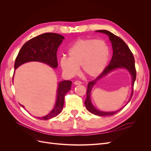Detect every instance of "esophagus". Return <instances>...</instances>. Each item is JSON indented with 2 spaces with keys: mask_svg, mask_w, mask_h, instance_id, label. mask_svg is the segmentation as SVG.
Returning a JSON list of instances; mask_svg holds the SVG:
<instances>
[{
  "mask_svg": "<svg viewBox=\"0 0 151 151\" xmlns=\"http://www.w3.org/2000/svg\"><path fill=\"white\" fill-rule=\"evenodd\" d=\"M82 84V83L81 81H76L75 82H74V84L75 85H79V84Z\"/></svg>",
  "mask_w": 151,
  "mask_h": 151,
  "instance_id": "34e87169",
  "label": "esophagus"
}]
</instances>
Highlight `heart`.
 Segmentation results:
<instances>
[{"label": "heart", "mask_w": 151, "mask_h": 151, "mask_svg": "<svg viewBox=\"0 0 151 151\" xmlns=\"http://www.w3.org/2000/svg\"><path fill=\"white\" fill-rule=\"evenodd\" d=\"M109 55L108 45L103 40H79L68 49V58H60V64L62 70L69 76H76L81 66L86 76L96 77L105 69Z\"/></svg>", "instance_id": "obj_1"}]
</instances>
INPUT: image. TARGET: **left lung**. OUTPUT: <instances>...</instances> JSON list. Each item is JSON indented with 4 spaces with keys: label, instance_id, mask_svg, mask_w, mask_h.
Here are the masks:
<instances>
[{
    "label": "left lung",
    "instance_id": "1",
    "mask_svg": "<svg viewBox=\"0 0 151 151\" xmlns=\"http://www.w3.org/2000/svg\"><path fill=\"white\" fill-rule=\"evenodd\" d=\"M96 32H99V33H102L106 34L108 36L109 39L110 40L112 45L113 48V56L112 58L109 62V65L105 68L104 71L100 74L97 78H96L94 80L89 82L88 85V89H87V97L84 104L88 110L94 115L101 116H111L113 115L120 111V110L126 106V104L121 109H118L115 111H100L96 108L91 103V93L92 91L94 86L96 84L97 82L102 79L103 77L106 76L109 74V72L116 69V68H125L132 76V93L129 99V101L127 104L129 103L130 101V99L132 97L134 92V85L135 81L136 79V70L135 67V59L134 57L133 54L130 51V48L127 46V45L124 42L122 39L120 37L114 35L111 33L110 31L107 30H98Z\"/></svg>",
    "mask_w": 151,
    "mask_h": 151
}]
</instances>
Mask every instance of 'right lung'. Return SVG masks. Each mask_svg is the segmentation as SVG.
Masks as SVG:
<instances>
[{"instance_id":"right-lung-1","label":"right lung","mask_w":151,"mask_h":151,"mask_svg":"<svg viewBox=\"0 0 151 151\" xmlns=\"http://www.w3.org/2000/svg\"><path fill=\"white\" fill-rule=\"evenodd\" d=\"M64 37L53 33H47L36 36L28 41L21 48L16 58L14 69L29 62H39L48 65L52 68L58 67L57 52ZM14 77V76H13ZM13 81V79H12ZM70 81H62L58 84L56 103L52 110L43 117H37L40 120H48L55 117L62 110L65 95L71 89ZM24 107L23 105H21Z\"/></svg>"}]
</instances>
